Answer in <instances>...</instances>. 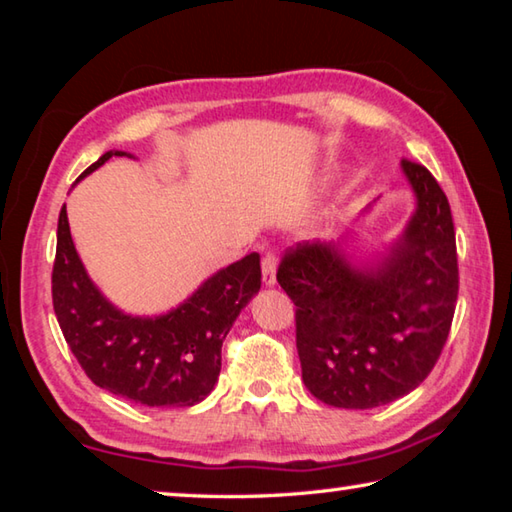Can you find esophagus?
<instances>
[{"mask_svg": "<svg viewBox=\"0 0 512 512\" xmlns=\"http://www.w3.org/2000/svg\"><path fill=\"white\" fill-rule=\"evenodd\" d=\"M275 271H277V253L275 250H268L262 257V273H264V284H275Z\"/></svg>", "mask_w": 512, "mask_h": 512, "instance_id": "34e87169", "label": "esophagus"}]
</instances>
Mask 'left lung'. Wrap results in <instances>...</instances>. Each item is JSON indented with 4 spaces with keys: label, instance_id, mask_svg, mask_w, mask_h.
I'll return each instance as SVG.
<instances>
[{
    "label": "left lung",
    "instance_id": "left-lung-1",
    "mask_svg": "<svg viewBox=\"0 0 512 512\" xmlns=\"http://www.w3.org/2000/svg\"><path fill=\"white\" fill-rule=\"evenodd\" d=\"M418 207L377 268L334 244H296L277 282L296 305L302 381L339 409H375L418 388L443 352L458 298L449 201L427 167L402 160Z\"/></svg>",
    "mask_w": 512,
    "mask_h": 512
}]
</instances>
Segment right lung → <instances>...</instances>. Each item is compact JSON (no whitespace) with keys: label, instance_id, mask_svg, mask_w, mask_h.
Here are the masks:
<instances>
[{"label":"right lung","instance_id":"obj_1","mask_svg":"<svg viewBox=\"0 0 512 512\" xmlns=\"http://www.w3.org/2000/svg\"><path fill=\"white\" fill-rule=\"evenodd\" d=\"M108 151L79 180L99 169ZM262 287L259 255L250 253L214 273L192 298L158 318L121 314L90 282L69 235L67 210L58 216L51 298L63 336L94 384L135 404L194 406L219 379L221 345L246 302Z\"/></svg>","mask_w":512,"mask_h":512}]
</instances>
